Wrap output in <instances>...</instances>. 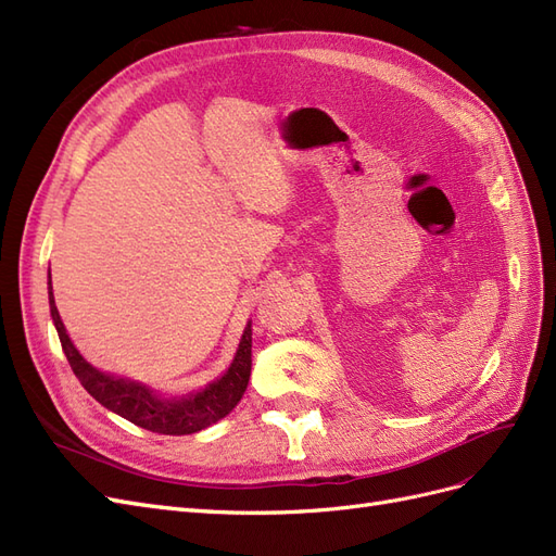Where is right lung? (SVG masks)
<instances>
[{"instance_id": "1", "label": "right lung", "mask_w": 556, "mask_h": 556, "mask_svg": "<svg viewBox=\"0 0 556 556\" xmlns=\"http://www.w3.org/2000/svg\"><path fill=\"white\" fill-rule=\"evenodd\" d=\"M48 300H50V316L55 320V328L60 334V342L64 349L66 361L78 376L83 388L92 395L99 404L111 408L113 414L127 418L129 422L150 429L156 434H170L182 437L201 432L226 418L232 408L242 400L249 376H252V324H247L236 357L228 367V371L203 388L201 392H191L180 400H161L146 386H138L134 381L115 379L111 374H103L97 367L89 365L78 349L71 344V339L64 330L60 312L55 307V298H52V283L48 275Z\"/></svg>"}]
</instances>
